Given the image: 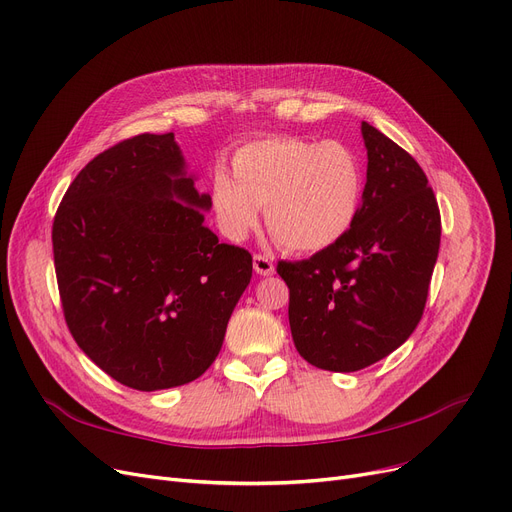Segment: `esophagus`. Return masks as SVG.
<instances>
[{
	"label": "esophagus",
	"mask_w": 512,
	"mask_h": 512,
	"mask_svg": "<svg viewBox=\"0 0 512 512\" xmlns=\"http://www.w3.org/2000/svg\"><path fill=\"white\" fill-rule=\"evenodd\" d=\"M254 271L258 273V275H273L275 273V264H273V258H269V256H264V254H256L254 256Z\"/></svg>",
	"instance_id": "obj_1"
}]
</instances>
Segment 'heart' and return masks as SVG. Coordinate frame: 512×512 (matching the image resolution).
I'll return each mask as SVG.
<instances>
[{"label": "heart", "instance_id": "b5f03b06", "mask_svg": "<svg viewBox=\"0 0 512 512\" xmlns=\"http://www.w3.org/2000/svg\"><path fill=\"white\" fill-rule=\"evenodd\" d=\"M361 195V161L340 140H252L235 153L233 172L218 166L212 174V208L224 235L248 237L264 206L271 235L292 252H319L344 237Z\"/></svg>", "mask_w": 512, "mask_h": 512}]
</instances>
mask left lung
<instances>
[{
  "mask_svg": "<svg viewBox=\"0 0 512 512\" xmlns=\"http://www.w3.org/2000/svg\"><path fill=\"white\" fill-rule=\"evenodd\" d=\"M367 180L353 227L309 260L277 264L298 353L357 372L412 336L439 254L441 216L418 161L361 121Z\"/></svg>",
  "mask_w": 512,
  "mask_h": 512,
  "instance_id": "obj_1",
  "label": "left lung"
}]
</instances>
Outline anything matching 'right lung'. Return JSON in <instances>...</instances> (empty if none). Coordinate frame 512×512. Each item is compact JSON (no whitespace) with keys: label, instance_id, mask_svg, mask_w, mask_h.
<instances>
[{"label":"right lung","instance_id":"obj_1","mask_svg":"<svg viewBox=\"0 0 512 512\" xmlns=\"http://www.w3.org/2000/svg\"><path fill=\"white\" fill-rule=\"evenodd\" d=\"M210 208L172 132L96 155L60 201L52 248L65 321L113 380L161 391L218 357L252 256L203 224Z\"/></svg>","mask_w":512,"mask_h":512}]
</instances>
